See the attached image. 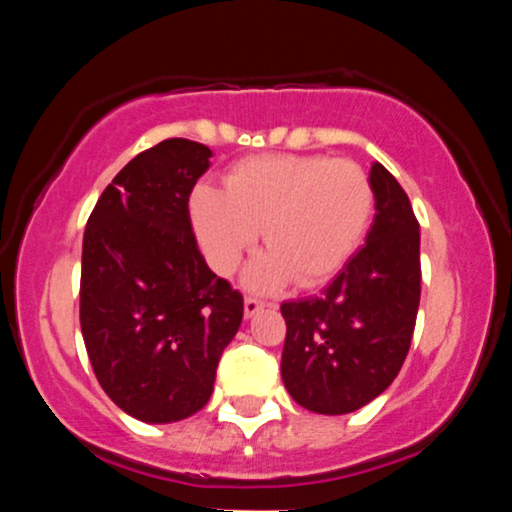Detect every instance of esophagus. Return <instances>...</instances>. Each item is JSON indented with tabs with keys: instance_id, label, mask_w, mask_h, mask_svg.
<instances>
[{
	"instance_id": "1",
	"label": "esophagus",
	"mask_w": 512,
	"mask_h": 512,
	"mask_svg": "<svg viewBox=\"0 0 512 512\" xmlns=\"http://www.w3.org/2000/svg\"><path fill=\"white\" fill-rule=\"evenodd\" d=\"M264 305H267V303L260 301V298L248 296V298H245V317H248V320H250V317H255L264 308Z\"/></svg>"
}]
</instances>
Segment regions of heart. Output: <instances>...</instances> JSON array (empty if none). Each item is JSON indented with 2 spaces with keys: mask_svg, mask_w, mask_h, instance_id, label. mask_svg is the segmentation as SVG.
<instances>
[{
  "mask_svg": "<svg viewBox=\"0 0 512 512\" xmlns=\"http://www.w3.org/2000/svg\"><path fill=\"white\" fill-rule=\"evenodd\" d=\"M373 185L354 161L267 154L238 161L226 190L197 185L190 216L199 248L219 274H231L255 240L269 245L245 272L250 289L296 279L327 281L354 255L373 216Z\"/></svg>",
  "mask_w": 512,
  "mask_h": 512,
  "instance_id": "b5f03b06",
  "label": "heart"
}]
</instances>
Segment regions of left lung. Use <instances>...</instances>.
I'll use <instances>...</instances> for the list:
<instances>
[{"mask_svg": "<svg viewBox=\"0 0 512 512\" xmlns=\"http://www.w3.org/2000/svg\"><path fill=\"white\" fill-rule=\"evenodd\" d=\"M368 178L375 216L366 245L320 296L281 305V380L315 414H351L383 395L409 354L419 313V221L383 163H370Z\"/></svg>", "mask_w": 512, "mask_h": 512, "instance_id": "1", "label": "left lung"}]
</instances>
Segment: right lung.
I'll return each instance as SVG.
<instances>
[{
    "mask_svg": "<svg viewBox=\"0 0 512 512\" xmlns=\"http://www.w3.org/2000/svg\"><path fill=\"white\" fill-rule=\"evenodd\" d=\"M211 156L190 139L151 146L86 223L81 334L105 395L144 424L182 421L209 402L243 322V296L207 267L187 209Z\"/></svg>",
    "mask_w": 512,
    "mask_h": 512,
    "instance_id": "obj_1",
    "label": "right lung"
}]
</instances>
